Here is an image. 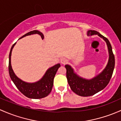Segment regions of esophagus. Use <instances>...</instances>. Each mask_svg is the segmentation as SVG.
Here are the masks:
<instances>
[{
	"mask_svg": "<svg viewBox=\"0 0 121 121\" xmlns=\"http://www.w3.org/2000/svg\"><path fill=\"white\" fill-rule=\"evenodd\" d=\"M60 62H61V64H67V63H68V61H67V60L66 59V58H62L61 59Z\"/></svg>",
	"mask_w": 121,
	"mask_h": 121,
	"instance_id": "34e87169",
	"label": "esophagus"
}]
</instances>
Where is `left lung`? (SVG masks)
I'll return each mask as SVG.
<instances>
[{
    "label": "left lung",
    "mask_w": 121,
    "mask_h": 121,
    "mask_svg": "<svg viewBox=\"0 0 121 121\" xmlns=\"http://www.w3.org/2000/svg\"><path fill=\"white\" fill-rule=\"evenodd\" d=\"M93 35H98L102 38L106 42L108 49V62L103 72L94 78L87 80L79 77L74 73L70 65H65L67 69L66 76L67 81L71 90L78 95L83 97L93 96L105 88L111 79L115 67V57L108 39L96 30H90L87 32V35L89 36Z\"/></svg>",
    "instance_id": "obj_1"
}]
</instances>
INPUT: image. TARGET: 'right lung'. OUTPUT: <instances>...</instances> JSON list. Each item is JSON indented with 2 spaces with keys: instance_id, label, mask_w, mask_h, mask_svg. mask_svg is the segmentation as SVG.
Instances as JSON below:
<instances>
[{
  "instance_id": "add662e5",
  "label": "right lung",
  "mask_w": 121,
  "mask_h": 121,
  "mask_svg": "<svg viewBox=\"0 0 121 121\" xmlns=\"http://www.w3.org/2000/svg\"><path fill=\"white\" fill-rule=\"evenodd\" d=\"M39 34L41 36L42 39H43L44 36L42 32L37 30H34L30 31L27 34H25L20 39L28 35L32 34ZM16 43L13 44L10 50L9 54V72L11 79L15 84L18 89L26 97L30 99H42L48 96L52 90L53 85V81L54 77L56 73L58 68L60 67V64H57L53 67L49 68L46 72L45 74L40 81L35 83H30L24 82L22 80L19 79L15 75L13 71L11 65V51Z\"/></svg>"
}]
</instances>
